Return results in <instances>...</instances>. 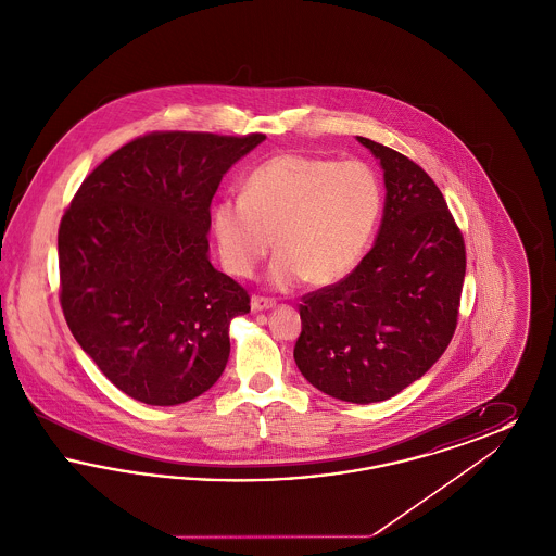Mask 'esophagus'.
Returning a JSON list of instances; mask_svg holds the SVG:
<instances>
[{
  "mask_svg": "<svg viewBox=\"0 0 556 556\" xmlns=\"http://www.w3.org/2000/svg\"><path fill=\"white\" fill-rule=\"evenodd\" d=\"M275 306V300H268V298H261V295H254L252 298V311L254 313H263Z\"/></svg>",
  "mask_w": 556,
  "mask_h": 556,
  "instance_id": "obj_1",
  "label": "esophagus"
}]
</instances>
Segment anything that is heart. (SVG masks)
Segmentation results:
<instances>
[{
  "label": "heart",
  "mask_w": 556,
  "mask_h": 556,
  "mask_svg": "<svg viewBox=\"0 0 556 556\" xmlns=\"http://www.w3.org/2000/svg\"><path fill=\"white\" fill-rule=\"evenodd\" d=\"M383 204L377 173L363 160L279 154L256 166L243 198H225L212 231L225 268L252 277L273 248L268 279L291 290L304 279L333 286L361 263Z\"/></svg>",
  "instance_id": "1"
}]
</instances>
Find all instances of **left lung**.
<instances>
[{"mask_svg": "<svg viewBox=\"0 0 556 556\" xmlns=\"http://www.w3.org/2000/svg\"><path fill=\"white\" fill-rule=\"evenodd\" d=\"M358 141L383 168L381 227L348 277L302 298L293 358L323 394L370 404L424 377L448 348L467 256L424 168L367 137Z\"/></svg>", "mask_w": 556, "mask_h": 556, "instance_id": "8db88e82", "label": "left lung"}]
</instances>
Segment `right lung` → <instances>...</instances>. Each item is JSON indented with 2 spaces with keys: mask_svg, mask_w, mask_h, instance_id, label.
Here are the masks:
<instances>
[{
  "mask_svg": "<svg viewBox=\"0 0 556 556\" xmlns=\"http://www.w3.org/2000/svg\"><path fill=\"white\" fill-rule=\"evenodd\" d=\"M162 131L110 154L80 184L58 231L60 304L80 348L127 396L175 406L229 361L248 291L208 258L223 175L265 141Z\"/></svg>",
  "mask_w": 556,
  "mask_h": 556,
  "instance_id": "1",
  "label": "right lung"
}]
</instances>
